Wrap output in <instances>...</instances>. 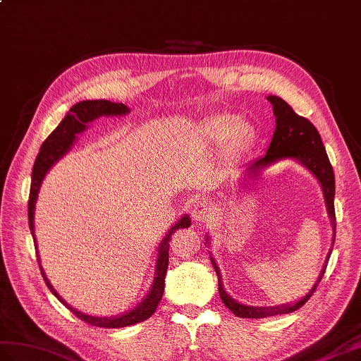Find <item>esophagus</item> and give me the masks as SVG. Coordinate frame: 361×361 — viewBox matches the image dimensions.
<instances>
[{
    "label": "esophagus",
    "instance_id": "obj_1",
    "mask_svg": "<svg viewBox=\"0 0 361 361\" xmlns=\"http://www.w3.org/2000/svg\"><path fill=\"white\" fill-rule=\"evenodd\" d=\"M192 219L200 223H209L214 219V209L211 204L203 203V201H197L192 207Z\"/></svg>",
    "mask_w": 361,
    "mask_h": 361
}]
</instances>
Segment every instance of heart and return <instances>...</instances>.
<instances>
[{"instance_id":"obj_1","label":"heart","mask_w":361,"mask_h":361,"mask_svg":"<svg viewBox=\"0 0 361 361\" xmlns=\"http://www.w3.org/2000/svg\"><path fill=\"white\" fill-rule=\"evenodd\" d=\"M206 135L214 141H223L229 154H237L245 149L252 138V128L246 121H235L232 115H216L206 124Z\"/></svg>"}]
</instances>
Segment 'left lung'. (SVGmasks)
<instances>
[{"instance_id": "obj_1", "label": "left lung", "mask_w": 361, "mask_h": 361, "mask_svg": "<svg viewBox=\"0 0 361 361\" xmlns=\"http://www.w3.org/2000/svg\"><path fill=\"white\" fill-rule=\"evenodd\" d=\"M267 99L271 102L274 107V115H275L274 137L269 147L266 150V155L262 158H257V160L252 163H249L246 166L245 173L257 177V175L262 171H264L266 167H269L281 160H295L300 164H303L306 169L318 180V183L322 184L326 209H328V215L334 228V237H332V243H334L335 241V209H334L335 178H334L332 166L328 158V154H326L320 133H318L315 126L311 121L305 118V116L297 115L294 109H292L280 97L269 95ZM206 245H209L207 237H206ZM331 252L332 249L329 250L328 257H326V262L320 275H318V280L314 283L312 289L309 290L303 298H300L298 301H295V303L275 306V307H254V306H245L238 303V301L233 300L228 292L224 290L220 267L216 266L212 255H211V262L216 272V276H219V292L224 306L228 307L229 311H232L233 315L241 317V318H264V317H272V315H280V314H290L303 306L306 301L311 298V295L314 294L318 286V283H320V280L323 279V274L326 271V263H328Z\"/></svg>"}]
</instances>
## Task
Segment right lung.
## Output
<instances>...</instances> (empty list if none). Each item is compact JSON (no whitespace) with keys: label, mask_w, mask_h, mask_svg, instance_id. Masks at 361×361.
Returning a JSON list of instances; mask_svg holds the SVG:
<instances>
[{"label":"right lung","mask_w":361,"mask_h":361,"mask_svg":"<svg viewBox=\"0 0 361 361\" xmlns=\"http://www.w3.org/2000/svg\"><path fill=\"white\" fill-rule=\"evenodd\" d=\"M129 112H130L129 107L124 106L123 103H112V102H107V99H92V102L90 99H86V102H80L75 106H72L71 111L64 116V120L58 124V128L46 138V141L43 142V146H41L39 152L37 155L35 164H33L30 194H29V226H30V232L35 245H37V240H35V229H33V214H35V203H37L39 186L41 183H43L47 171L58 160H60L64 154L69 152V149L73 146L75 138H77V133L86 130L87 123L94 121L95 118H99V116H120V115H128ZM189 226H190L189 215H184L178 220V223L175 224L173 228H171L169 232H167V235L160 243V247H158L152 288H150L149 294L142 298V301L137 307H133L132 311L121 315L103 318V317H92L87 314H82L80 311H75L71 305H67L66 301L56 294V290L47 280V276L41 264H39V271L43 274V279L47 284V288L52 290V294L60 300L67 309H71V311L77 315L80 320L89 323L90 326H98V328H126V326L147 320V318L155 312V309L158 303H160L164 292V276L167 271V264H169L171 235L177 229L189 228ZM37 257L39 263L38 249H37Z\"/></svg>","instance_id":"add662e5"}]
</instances>
